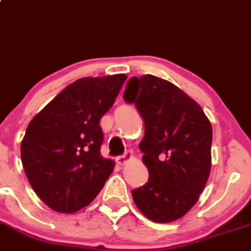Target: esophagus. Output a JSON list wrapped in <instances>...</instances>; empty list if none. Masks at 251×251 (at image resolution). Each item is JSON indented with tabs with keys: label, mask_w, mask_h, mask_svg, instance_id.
<instances>
[{
	"label": "esophagus",
	"mask_w": 251,
	"mask_h": 251,
	"mask_svg": "<svg viewBox=\"0 0 251 251\" xmlns=\"http://www.w3.org/2000/svg\"><path fill=\"white\" fill-rule=\"evenodd\" d=\"M133 159V155H131V153H129V151H126V153L123 154V155H120L116 157V162L117 165L120 166H123L126 165V163H128L130 160Z\"/></svg>",
	"instance_id": "esophagus-1"
}]
</instances>
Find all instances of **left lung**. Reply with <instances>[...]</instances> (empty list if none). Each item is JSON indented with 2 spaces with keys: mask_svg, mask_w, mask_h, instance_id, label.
Masks as SVG:
<instances>
[{
  "mask_svg": "<svg viewBox=\"0 0 251 251\" xmlns=\"http://www.w3.org/2000/svg\"><path fill=\"white\" fill-rule=\"evenodd\" d=\"M123 97L145 121L139 148L149 179L131 191L135 204L155 223L176 221L198 201L210 176L209 118L178 86L151 75L131 78Z\"/></svg>",
  "mask_w": 251,
  "mask_h": 251,
  "instance_id": "left-lung-1",
  "label": "left lung"
}]
</instances>
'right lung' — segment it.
Masks as SVG:
<instances>
[{
	"mask_svg": "<svg viewBox=\"0 0 251 251\" xmlns=\"http://www.w3.org/2000/svg\"><path fill=\"white\" fill-rule=\"evenodd\" d=\"M126 75L73 81L33 117L21 142V160L36 196L55 212L88 206L115 167L100 155V121L120 94Z\"/></svg>",
	"mask_w": 251,
	"mask_h": 251,
	"instance_id": "1",
	"label": "right lung"
}]
</instances>
